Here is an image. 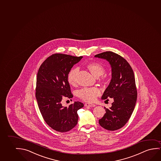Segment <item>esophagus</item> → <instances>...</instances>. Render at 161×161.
Listing matches in <instances>:
<instances>
[{
  "label": "esophagus",
  "instance_id": "esophagus-1",
  "mask_svg": "<svg viewBox=\"0 0 161 161\" xmlns=\"http://www.w3.org/2000/svg\"><path fill=\"white\" fill-rule=\"evenodd\" d=\"M85 106L86 107H95V105L94 104H91V103H86L85 104Z\"/></svg>",
  "mask_w": 161,
  "mask_h": 161
}]
</instances>
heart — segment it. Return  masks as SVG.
Wrapping results in <instances>:
<instances>
[{"mask_svg": "<svg viewBox=\"0 0 161 161\" xmlns=\"http://www.w3.org/2000/svg\"><path fill=\"white\" fill-rule=\"evenodd\" d=\"M86 67L95 77H98L101 75V79L104 80L106 79V77L103 75L105 68L102 64L97 62H93L89 63L86 65ZM78 72V69L75 68L72 69L68 73L67 80L70 85L74 86L76 84ZM78 94L79 97L83 100L92 103L96 99L97 97L99 96L100 91L97 88H83L78 91Z\"/></svg>", "mask_w": 161, "mask_h": 161, "instance_id": "heart-1", "label": "heart"}]
</instances>
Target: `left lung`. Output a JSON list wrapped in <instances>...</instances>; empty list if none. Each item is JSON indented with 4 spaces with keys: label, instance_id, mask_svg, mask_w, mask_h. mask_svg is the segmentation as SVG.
Masks as SVG:
<instances>
[{
    "label": "left lung",
    "instance_id": "1",
    "mask_svg": "<svg viewBox=\"0 0 161 161\" xmlns=\"http://www.w3.org/2000/svg\"><path fill=\"white\" fill-rule=\"evenodd\" d=\"M95 57L107 59L110 64L112 78L102 99L113 98L109 109L99 120L102 127L110 131L120 129L127 123L136 105L137 92L134 71L126 59L111 51L102 52Z\"/></svg>",
    "mask_w": 161,
    "mask_h": 161
}]
</instances>
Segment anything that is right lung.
Instances as JSON below:
<instances>
[{"label":"right lung","mask_w":161,"mask_h":161,"mask_svg":"<svg viewBox=\"0 0 161 161\" xmlns=\"http://www.w3.org/2000/svg\"><path fill=\"white\" fill-rule=\"evenodd\" d=\"M83 57L54 53L41 64L37 75L35 95L42 118L52 129L69 131L77 124V111L84 107L79 102L68 107L62 105V99L73 97L67 80L68 73Z\"/></svg>","instance_id":"obj_1"}]
</instances>
